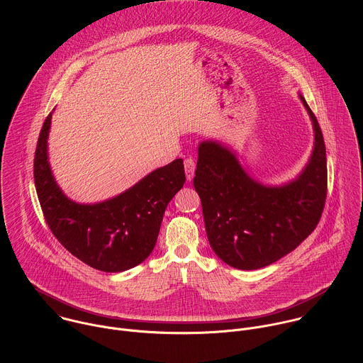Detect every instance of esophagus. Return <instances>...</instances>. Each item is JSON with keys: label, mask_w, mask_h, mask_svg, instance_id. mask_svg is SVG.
Segmentation results:
<instances>
[{"label": "esophagus", "mask_w": 363, "mask_h": 363, "mask_svg": "<svg viewBox=\"0 0 363 363\" xmlns=\"http://www.w3.org/2000/svg\"><path fill=\"white\" fill-rule=\"evenodd\" d=\"M184 170H186V177L189 182L193 180L194 177V170H196V162L193 157H187L184 160Z\"/></svg>", "instance_id": "34e87169"}]
</instances>
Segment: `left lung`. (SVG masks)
<instances>
[{"label": "left lung", "mask_w": 363, "mask_h": 363, "mask_svg": "<svg viewBox=\"0 0 363 363\" xmlns=\"http://www.w3.org/2000/svg\"><path fill=\"white\" fill-rule=\"evenodd\" d=\"M314 127V150L302 174L282 187L252 180L235 155L203 143L194 189L201 199L208 240L215 255L239 269H257L295 250L315 229L327 199V157L318 121L301 96Z\"/></svg>", "instance_id": "1"}]
</instances>
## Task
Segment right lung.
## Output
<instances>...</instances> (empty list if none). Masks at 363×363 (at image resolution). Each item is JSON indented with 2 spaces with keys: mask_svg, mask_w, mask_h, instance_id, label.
<instances>
[{
  "mask_svg": "<svg viewBox=\"0 0 363 363\" xmlns=\"http://www.w3.org/2000/svg\"><path fill=\"white\" fill-rule=\"evenodd\" d=\"M52 113L39 134L33 176L43 216L55 239L77 259L104 272L130 269L155 247L169 201L186 182L182 159L159 167L125 193L95 206L68 200L48 162Z\"/></svg>",
  "mask_w": 363,
  "mask_h": 363,
  "instance_id": "obj_1",
  "label": "right lung"
}]
</instances>
